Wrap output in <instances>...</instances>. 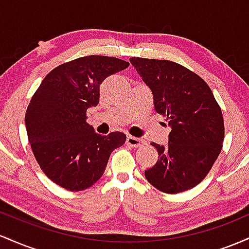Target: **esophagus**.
<instances>
[{
  "instance_id": "34e87169",
  "label": "esophagus",
  "mask_w": 249,
  "mask_h": 249,
  "mask_svg": "<svg viewBox=\"0 0 249 249\" xmlns=\"http://www.w3.org/2000/svg\"><path fill=\"white\" fill-rule=\"evenodd\" d=\"M126 142H127V145H130V146H132V147H139V146H142V145L146 144V142H145L144 139L137 138V137H132V136L127 137Z\"/></svg>"
}]
</instances>
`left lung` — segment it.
I'll return each instance as SVG.
<instances>
[{
	"label": "left lung",
	"instance_id": "left-lung-1",
	"mask_svg": "<svg viewBox=\"0 0 249 249\" xmlns=\"http://www.w3.org/2000/svg\"><path fill=\"white\" fill-rule=\"evenodd\" d=\"M130 62L152 91L156 112L171 127L166 146L151 142L159 157L145 177L164 193L191 190L205 179L221 152V107L207 83L178 63L141 57Z\"/></svg>",
	"mask_w": 249,
	"mask_h": 249
}]
</instances>
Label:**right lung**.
Listing matches in <instances>:
<instances>
[{"label": "right lung", "instance_id": "right-lung-1", "mask_svg": "<svg viewBox=\"0 0 249 249\" xmlns=\"http://www.w3.org/2000/svg\"><path fill=\"white\" fill-rule=\"evenodd\" d=\"M128 65L116 57H79L51 70L31 97L28 139L41 170L58 186L72 192L92 186L111 152L124 145V133H96L87 123V110L99 103L102 82Z\"/></svg>", "mask_w": 249, "mask_h": 249}]
</instances>
